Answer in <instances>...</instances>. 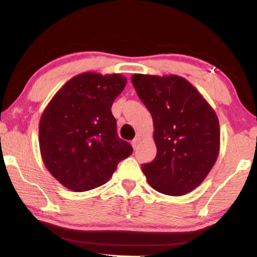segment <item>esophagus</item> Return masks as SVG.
Segmentation results:
<instances>
[{
    "label": "esophagus",
    "mask_w": 257,
    "mask_h": 257,
    "mask_svg": "<svg viewBox=\"0 0 257 257\" xmlns=\"http://www.w3.org/2000/svg\"><path fill=\"white\" fill-rule=\"evenodd\" d=\"M140 143H141V137L140 136L135 137V139H134V141H132V145H133V148L135 149V150H136L137 148H139Z\"/></svg>",
    "instance_id": "34e87169"
}]
</instances>
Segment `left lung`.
Here are the masks:
<instances>
[{"instance_id": "1", "label": "left lung", "mask_w": 257, "mask_h": 257, "mask_svg": "<svg viewBox=\"0 0 257 257\" xmlns=\"http://www.w3.org/2000/svg\"><path fill=\"white\" fill-rule=\"evenodd\" d=\"M133 85L153 120L157 156L142 166L153 189L182 196L204 181L218 158L219 121L193 84L178 75L134 74Z\"/></svg>"}]
</instances>
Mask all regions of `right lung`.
Here are the masks:
<instances>
[{"mask_svg":"<svg viewBox=\"0 0 257 257\" xmlns=\"http://www.w3.org/2000/svg\"><path fill=\"white\" fill-rule=\"evenodd\" d=\"M125 84L121 74L83 72L46 106L39 122L41 158L66 188L80 193L102 186L133 153L132 145L117 137L110 110Z\"/></svg>","mask_w":257,"mask_h":257,"instance_id":"add662e5","label":"right lung"}]
</instances>
